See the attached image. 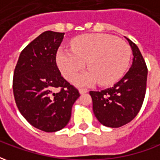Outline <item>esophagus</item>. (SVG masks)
Instances as JSON below:
<instances>
[{
    "instance_id": "1",
    "label": "esophagus",
    "mask_w": 160,
    "mask_h": 160,
    "mask_svg": "<svg viewBox=\"0 0 160 160\" xmlns=\"http://www.w3.org/2000/svg\"><path fill=\"white\" fill-rule=\"evenodd\" d=\"M80 94H83V93H86V92H87L88 91L87 90V89H85V88H80Z\"/></svg>"
}]
</instances>
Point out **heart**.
<instances>
[{"label":"heart","instance_id":"1","mask_svg":"<svg viewBox=\"0 0 160 160\" xmlns=\"http://www.w3.org/2000/svg\"><path fill=\"white\" fill-rule=\"evenodd\" d=\"M131 49L127 42L117 37L104 33H92L78 37L71 42V49L60 48L56 62L62 75L73 80L85 68L75 83L87 86L97 83L108 86L117 82L127 70Z\"/></svg>","mask_w":160,"mask_h":160}]
</instances>
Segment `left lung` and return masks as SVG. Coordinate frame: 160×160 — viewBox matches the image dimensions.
I'll list each match as a JSON object with an SVG mask.
<instances>
[{
  "mask_svg": "<svg viewBox=\"0 0 160 160\" xmlns=\"http://www.w3.org/2000/svg\"><path fill=\"white\" fill-rule=\"evenodd\" d=\"M127 40L134 56L129 70L112 87L89 92L94 115L106 127L119 128L128 123L137 116L144 101L148 67L137 45Z\"/></svg>",
  "mask_w": 160,
  "mask_h": 160,
  "instance_id": "left-lung-1",
  "label": "left lung"
}]
</instances>
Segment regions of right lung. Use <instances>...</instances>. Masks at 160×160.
<instances>
[{"mask_svg":"<svg viewBox=\"0 0 160 160\" xmlns=\"http://www.w3.org/2000/svg\"><path fill=\"white\" fill-rule=\"evenodd\" d=\"M63 36V32L52 31L40 34L21 51L13 73L12 91L19 112L31 125L44 132L65 127L80 97L56 64Z\"/></svg>","mask_w":160,"mask_h":160,"instance_id":"right-lung-1","label":"right lung"}]
</instances>
